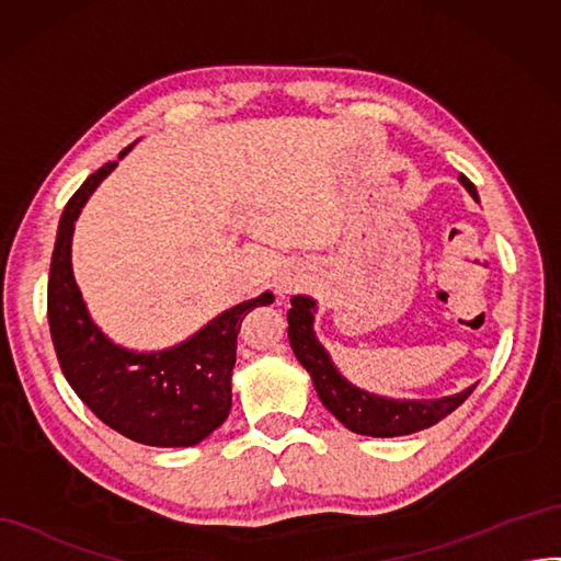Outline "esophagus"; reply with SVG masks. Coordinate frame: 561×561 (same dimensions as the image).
Instances as JSON below:
<instances>
[{
	"label": "esophagus",
	"mask_w": 561,
	"mask_h": 561,
	"mask_svg": "<svg viewBox=\"0 0 561 561\" xmlns=\"http://www.w3.org/2000/svg\"><path fill=\"white\" fill-rule=\"evenodd\" d=\"M278 287H280V290H283V293H290V290H293V287H295V283H290V280H283V283L278 285Z\"/></svg>",
	"instance_id": "34e87169"
}]
</instances>
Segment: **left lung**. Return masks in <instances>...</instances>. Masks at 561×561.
<instances>
[{
  "label": "left lung",
  "mask_w": 561,
  "mask_h": 561,
  "mask_svg": "<svg viewBox=\"0 0 561 561\" xmlns=\"http://www.w3.org/2000/svg\"><path fill=\"white\" fill-rule=\"evenodd\" d=\"M460 181L477 198V188L472 181L465 174H460ZM313 299L309 297H293V309L287 311V325H290L287 328V337H290L293 352L301 366L311 373L313 387L323 405L346 430L366 436L413 434L442 422L474 391L477 385L456 393V397L436 401H389L356 389L335 370V366L330 363V356L313 337Z\"/></svg>",
  "instance_id": "left-lung-1"
}]
</instances>
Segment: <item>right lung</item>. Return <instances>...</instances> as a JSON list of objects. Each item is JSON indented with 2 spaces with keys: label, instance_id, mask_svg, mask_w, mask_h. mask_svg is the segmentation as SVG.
Here are the masks:
<instances>
[{
  "label": "right lung",
  "instance_id": "right-lung-1",
  "mask_svg": "<svg viewBox=\"0 0 561 561\" xmlns=\"http://www.w3.org/2000/svg\"><path fill=\"white\" fill-rule=\"evenodd\" d=\"M115 164L105 162L87 176L60 215L47 285L56 358L75 393L111 430L146 446H195L229 417L240 323L252 309L271 305L274 295L264 293L224 311L198 335L168 352L134 354L108 342L75 285L70 240L82 205Z\"/></svg>",
  "mask_w": 561,
  "mask_h": 561
}]
</instances>
